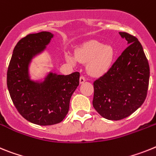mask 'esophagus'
I'll return each mask as SVG.
<instances>
[{"label":"esophagus","mask_w":156,"mask_h":156,"mask_svg":"<svg viewBox=\"0 0 156 156\" xmlns=\"http://www.w3.org/2000/svg\"><path fill=\"white\" fill-rule=\"evenodd\" d=\"M79 82H80V83H81V84L84 83V82H86V78H85L84 76H81V77H80Z\"/></svg>","instance_id":"esophagus-1"}]
</instances>
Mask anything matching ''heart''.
I'll return each instance as SVG.
<instances>
[{
  "label": "heart",
  "mask_w": 156,
  "mask_h": 156,
  "mask_svg": "<svg viewBox=\"0 0 156 156\" xmlns=\"http://www.w3.org/2000/svg\"><path fill=\"white\" fill-rule=\"evenodd\" d=\"M115 52L112 46L104 45L97 41L92 40L82 44L74 53L75 59L81 63H87V71L93 76H100L106 72L112 65ZM68 60L74 59L67 56Z\"/></svg>",
  "instance_id": "1"
}]
</instances>
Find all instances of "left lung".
I'll list each match as a JSON object with an SVG mask.
<instances>
[{
    "label": "left lung",
    "mask_w": 156,
    "mask_h": 156,
    "mask_svg": "<svg viewBox=\"0 0 156 156\" xmlns=\"http://www.w3.org/2000/svg\"><path fill=\"white\" fill-rule=\"evenodd\" d=\"M129 45L112 67L93 82V105L104 119L121 120L137 110L145 101L150 68L136 37L119 32Z\"/></svg>",
    "instance_id": "1"
}]
</instances>
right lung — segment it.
I'll list each match as a JSON object with an SVG mask.
<instances>
[{"label":"right lung","mask_w":156,"mask_h":156,"mask_svg":"<svg viewBox=\"0 0 156 156\" xmlns=\"http://www.w3.org/2000/svg\"><path fill=\"white\" fill-rule=\"evenodd\" d=\"M53 34L42 31L19 41L7 72V86L15 107L25 119L40 126L62 122L67 115L70 100L79 85V72L68 75L50 73L43 83L30 81L28 65L34 55L41 52Z\"/></svg>","instance_id":"add662e5"}]
</instances>
